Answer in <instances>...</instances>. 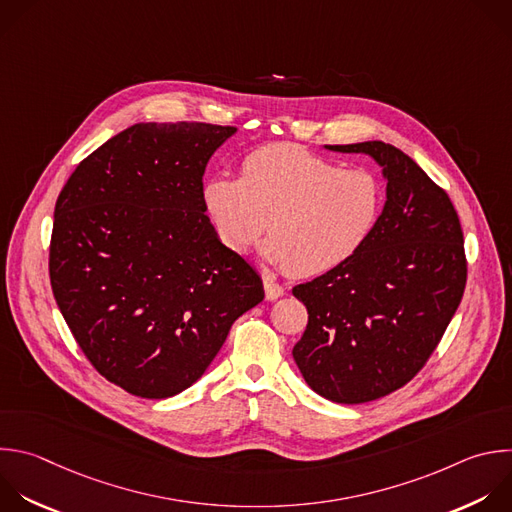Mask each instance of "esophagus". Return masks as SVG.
<instances>
[{
    "label": "esophagus",
    "mask_w": 512,
    "mask_h": 512,
    "mask_svg": "<svg viewBox=\"0 0 512 512\" xmlns=\"http://www.w3.org/2000/svg\"><path fill=\"white\" fill-rule=\"evenodd\" d=\"M263 287H265V297H267L269 301L279 299V297L285 293V287H283V285H279L277 281L269 279V277H265V279H263Z\"/></svg>",
    "instance_id": "obj_1"
}]
</instances>
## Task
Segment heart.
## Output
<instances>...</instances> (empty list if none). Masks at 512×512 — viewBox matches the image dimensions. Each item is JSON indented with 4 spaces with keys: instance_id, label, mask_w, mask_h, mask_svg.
Masks as SVG:
<instances>
[{
    "instance_id": "obj_1",
    "label": "heart",
    "mask_w": 512,
    "mask_h": 512,
    "mask_svg": "<svg viewBox=\"0 0 512 512\" xmlns=\"http://www.w3.org/2000/svg\"><path fill=\"white\" fill-rule=\"evenodd\" d=\"M203 201L231 251L247 253L265 231L273 265L313 277L366 245L384 209V187L366 168H344L303 146L273 142L243 158L239 179H209Z\"/></svg>"
}]
</instances>
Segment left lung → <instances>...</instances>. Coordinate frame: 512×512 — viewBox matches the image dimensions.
Here are the masks:
<instances>
[{
	"mask_svg": "<svg viewBox=\"0 0 512 512\" xmlns=\"http://www.w3.org/2000/svg\"><path fill=\"white\" fill-rule=\"evenodd\" d=\"M327 148L374 156L388 201L354 257L293 287L307 307L293 360L319 396L364 404L406 386L438 348L466 287L464 237L446 191L400 148Z\"/></svg>",
	"mask_w": 512,
	"mask_h": 512,
	"instance_id": "obj_1",
	"label": "left lung"
}]
</instances>
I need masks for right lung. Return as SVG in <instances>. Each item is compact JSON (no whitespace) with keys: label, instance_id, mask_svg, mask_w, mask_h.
<instances>
[{"label":"right lung","instance_id":"obj_1","mask_svg":"<svg viewBox=\"0 0 512 512\" xmlns=\"http://www.w3.org/2000/svg\"><path fill=\"white\" fill-rule=\"evenodd\" d=\"M235 126L140 122L88 154L58 195L50 283L86 360L132 396L193 386L233 321L263 301L259 273L225 247L203 175Z\"/></svg>","mask_w":512,"mask_h":512}]
</instances>
